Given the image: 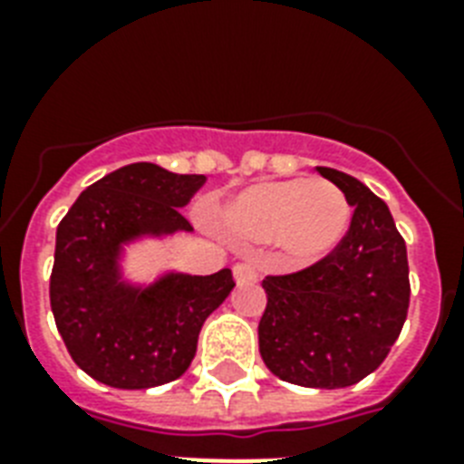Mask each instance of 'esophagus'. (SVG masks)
<instances>
[{
	"label": "esophagus",
	"mask_w": 464,
	"mask_h": 464,
	"mask_svg": "<svg viewBox=\"0 0 464 464\" xmlns=\"http://www.w3.org/2000/svg\"><path fill=\"white\" fill-rule=\"evenodd\" d=\"M233 275H236V282L243 286V284H253L257 282V267H255L253 262H238L236 267H233Z\"/></svg>",
	"instance_id": "obj_1"
}]
</instances>
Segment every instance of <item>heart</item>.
<instances>
[{
  "mask_svg": "<svg viewBox=\"0 0 464 464\" xmlns=\"http://www.w3.org/2000/svg\"><path fill=\"white\" fill-rule=\"evenodd\" d=\"M226 221L247 238H279L294 262H313L344 238L352 207L332 180L294 178L260 182L240 192L228 204Z\"/></svg>",
  "mask_w": 464,
  "mask_h": 464,
  "instance_id": "1",
  "label": "heart"
}]
</instances>
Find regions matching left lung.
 <instances>
[{"mask_svg":"<svg viewBox=\"0 0 464 464\" xmlns=\"http://www.w3.org/2000/svg\"><path fill=\"white\" fill-rule=\"evenodd\" d=\"M353 207L352 224L323 260L267 276L260 353L276 378L304 388H349L373 373L410 308L407 246L388 204L352 175L317 168Z\"/></svg>","mask_w":464,"mask_h":464,"instance_id":"obj_1","label":"left lung"}]
</instances>
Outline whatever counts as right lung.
<instances>
[{
    "mask_svg": "<svg viewBox=\"0 0 464 464\" xmlns=\"http://www.w3.org/2000/svg\"><path fill=\"white\" fill-rule=\"evenodd\" d=\"M204 180L130 163L83 189L57 226L50 305L67 352L93 381L147 390L180 378L204 320L236 286L231 269L168 272L149 286L122 279L127 243L192 231L180 209Z\"/></svg>",
    "mask_w": 464,
    "mask_h": 464,
    "instance_id": "obj_1",
    "label": "right lung"
}]
</instances>
